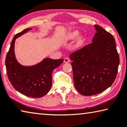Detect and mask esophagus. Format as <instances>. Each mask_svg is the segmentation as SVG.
Listing matches in <instances>:
<instances>
[{"label": "esophagus", "instance_id": "obj_1", "mask_svg": "<svg viewBox=\"0 0 127 127\" xmlns=\"http://www.w3.org/2000/svg\"><path fill=\"white\" fill-rule=\"evenodd\" d=\"M70 61V60L69 58H65V59H64V62H65V63H68V62H69Z\"/></svg>", "mask_w": 127, "mask_h": 127}]
</instances>
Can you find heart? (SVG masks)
<instances>
[{
  "label": "heart",
  "mask_w": 127,
  "mask_h": 127,
  "mask_svg": "<svg viewBox=\"0 0 127 127\" xmlns=\"http://www.w3.org/2000/svg\"><path fill=\"white\" fill-rule=\"evenodd\" d=\"M78 36V33L77 32H73L72 33L70 34V38L71 39H73V38H75L76 37Z\"/></svg>",
  "instance_id": "1"
}]
</instances>
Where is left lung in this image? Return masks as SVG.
Returning <instances> with one entry per match:
<instances>
[{"mask_svg": "<svg viewBox=\"0 0 127 127\" xmlns=\"http://www.w3.org/2000/svg\"><path fill=\"white\" fill-rule=\"evenodd\" d=\"M95 27L92 43L70 55L75 87L85 96L97 94L110 87L120 62L112 34L99 25Z\"/></svg>", "mask_w": 127, "mask_h": 127, "instance_id": "8db88e82", "label": "left lung"}]
</instances>
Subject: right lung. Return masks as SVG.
I'll use <instances>...</instances> for the list:
<instances>
[{
    "label": "right lung",
    "mask_w": 127,
    "mask_h": 127,
    "mask_svg": "<svg viewBox=\"0 0 127 127\" xmlns=\"http://www.w3.org/2000/svg\"><path fill=\"white\" fill-rule=\"evenodd\" d=\"M31 29H25L13 37L5 58L7 77L15 90L27 96L41 97L51 89L52 72L63 62L62 59L45 58L37 65L25 67L17 62L14 46L16 38Z\"/></svg>",
    "instance_id": "right-lung-1"
}]
</instances>
